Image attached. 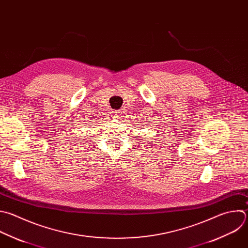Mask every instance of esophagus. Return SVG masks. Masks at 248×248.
<instances>
[{"label":"esophagus","mask_w":248,"mask_h":248,"mask_svg":"<svg viewBox=\"0 0 248 248\" xmlns=\"http://www.w3.org/2000/svg\"><path fill=\"white\" fill-rule=\"evenodd\" d=\"M112 116H113L114 118H120V117H122V111H121V110L113 111V113H112Z\"/></svg>","instance_id":"1"}]
</instances>
